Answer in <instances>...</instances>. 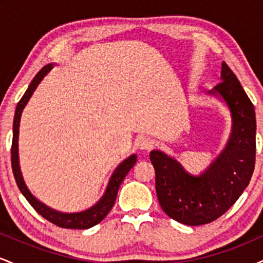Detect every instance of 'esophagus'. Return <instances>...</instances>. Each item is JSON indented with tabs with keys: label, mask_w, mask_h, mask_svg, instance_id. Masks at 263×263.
Wrapping results in <instances>:
<instances>
[{
	"label": "esophagus",
	"mask_w": 263,
	"mask_h": 263,
	"mask_svg": "<svg viewBox=\"0 0 263 263\" xmlns=\"http://www.w3.org/2000/svg\"><path fill=\"white\" fill-rule=\"evenodd\" d=\"M138 147H140V149H143V151H148L153 147V141L151 140L149 137H141L140 140H138Z\"/></svg>",
	"instance_id": "1"
}]
</instances>
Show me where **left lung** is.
Masks as SVG:
<instances>
[{
	"instance_id": "obj_1",
	"label": "left lung",
	"mask_w": 263,
	"mask_h": 263,
	"mask_svg": "<svg viewBox=\"0 0 263 263\" xmlns=\"http://www.w3.org/2000/svg\"><path fill=\"white\" fill-rule=\"evenodd\" d=\"M221 80L209 93L226 102L232 129L224 151L208 170L192 176L162 151L149 155L159 205L170 218L184 225H204L220 218L240 198L255 170V107L226 63L221 65Z\"/></svg>"
}]
</instances>
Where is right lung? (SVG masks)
Listing matches in <instances>:
<instances>
[{"instance_id": "add662e5", "label": "right lung", "mask_w": 263, "mask_h": 263, "mask_svg": "<svg viewBox=\"0 0 263 263\" xmlns=\"http://www.w3.org/2000/svg\"><path fill=\"white\" fill-rule=\"evenodd\" d=\"M52 68L53 64H48L43 66V68L38 71L37 75L33 78L32 83L29 84L25 95L22 96V99H21L20 102L17 104L13 120V138H12L11 148L12 171H13L14 179H16V183L18 188L21 190V193L25 195V198L28 200V203L34 208V210L37 211L38 214H41L44 219L53 222L54 225L59 226V228L79 229V230H84V229L92 228V226L99 224V222L102 221V220L105 219V216L110 213V210L112 209L115 204V200H116L117 192H119L120 185H121L123 179H125L126 174H127L129 170L135 165L137 156H129L127 159H125V161L115 170L114 174L110 178V182L107 184L106 192L102 195V198L93 205L92 208H90V209H87L85 211H81V213H60V211L50 209L49 206L41 203L37 198H34V195L31 194V192L27 188L25 180H23L22 173H21L20 170V161H18V132H20L21 115H22V111L27 105V102L31 99L32 93L34 92L35 87L38 86V84L41 83L45 75L52 70Z\"/></svg>"}]
</instances>
